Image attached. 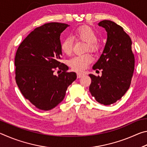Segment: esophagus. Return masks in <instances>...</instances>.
Here are the masks:
<instances>
[{"label":"esophagus","instance_id":"1","mask_svg":"<svg viewBox=\"0 0 147 147\" xmlns=\"http://www.w3.org/2000/svg\"><path fill=\"white\" fill-rule=\"evenodd\" d=\"M83 75H84L83 74H81V73H77V78H81V77Z\"/></svg>","mask_w":147,"mask_h":147}]
</instances>
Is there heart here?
I'll return each instance as SVG.
<instances>
[{
    "label": "heart",
    "mask_w": 147,
    "mask_h": 147,
    "mask_svg": "<svg viewBox=\"0 0 147 147\" xmlns=\"http://www.w3.org/2000/svg\"><path fill=\"white\" fill-rule=\"evenodd\" d=\"M73 38L76 41H82L86 42L84 51H90L96 53L100 49V43L98 41V34L93 28L89 26H82L75 30L73 34ZM60 48L66 55H71L73 52V39L71 37H67L62 41ZM93 61V57L89 53L82 55H78L73 57L69 60V65L73 71L76 72H82L88 67V65Z\"/></svg>",
    "instance_id": "heart-1"
}]
</instances>
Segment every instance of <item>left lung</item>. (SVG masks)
Masks as SVG:
<instances>
[{"instance_id":"1","label":"left lung","mask_w":147,"mask_h":147,"mask_svg":"<svg viewBox=\"0 0 147 147\" xmlns=\"http://www.w3.org/2000/svg\"><path fill=\"white\" fill-rule=\"evenodd\" d=\"M108 32L104 51L93 70H102V76L89 74L91 79L89 91L94 99L104 105L120 100L130 88L135 67L131 40L123 27L109 20L98 24Z\"/></svg>"}]
</instances>
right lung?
Wrapping results in <instances>:
<instances>
[{"instance_id":"right-lung-1","label":"right lung","mask_w":147,"mask_h":147,"mask_svg":"<svg viewBox=\"0 0 147 147\" xmlns=\"http://www.w3.org/2000/svg\"><path fill=\"white\" fill-rule=\"evenodd\" d=\"M68 24L45 23L21 42L15 56L16 81L24 97L39 109L48 111L63 100L76 74L61 63L59 37ZM58 69L62 72L57 77Z\"/></svg>"}]
</instances>
